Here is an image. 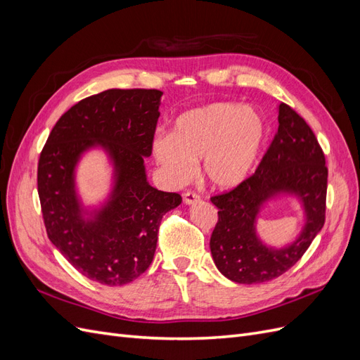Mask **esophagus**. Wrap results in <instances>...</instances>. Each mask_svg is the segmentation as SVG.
Instances as JSON below:
<instances>
[{
    "instance_id": "obj_1",
    "label": "esophagus",
    "mask_w": 360,
    "mask_h": 360,
    "mask_svg": "<svg viewBox=\"0 0 360 360\" xmlns=\"http://www.w3.org/2000/svg\"><path fill=\"white\" fill-rule=\"evenodd\" d=\"M201 198H200V195L198 193H195V192H186L183 195V202L184 204H188V205H191V204H195V202H198Z\"/></svg>"
}]
</instances>
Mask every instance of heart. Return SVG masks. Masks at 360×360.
Listing matches in <instances>:
<instances>
[{"label":"heart","instance_id":"b5f03b06","mask_svg":"<svg viewBox=\"0 0 360 360\" xmlns=\"http://www.w3.org/2000/svg\"><path fill=\"white\" fill-rule=\"evenodd\" d=\"M266 120L252 106L214 102L177 117L171 135H158L153 156L171 181H186L201 160V177L216 189L249 179L263 153Z\"/></svg>","mask_w":360,"mask_h":360}]
</instances>
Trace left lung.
Wrapping results in <instances>:
<instances>
[{
  "mask_svg": "<svg viewBox=\"0 0 360 360\" xmlns=\"http://www.w3.org/2000/svg\"><path fill=\"white\" fill-rule=\"evenodd\" d=\"M278 132L254 176L230 192L212 197L219 209L210 237L217 270L237 284H261L292 267L324 225L328 168L323 150L307 122L281 103ZM279 194H292L304 207L305 225L294 243L271 248L256 234L264 204Z\"/></svg>",
  "mask_w": 360,
  "mask_h": 360,
  "instance_id": "obj_1",
  "label": "left lung"
}]
</instances>
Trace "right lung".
<instances>
[{"instance_id": "add662e5", "label": "right lung", "mask_w": 360, "mask_h": 360, "mask_svg": "<svg viewBox=\"0 0 360 360\" xmlns=\"http://www.w3.org/2000/svg\"><path fill=\"white\" fill-rule=\"evenodd\" d=\"M159 90H106L73 105L53 126L37 168L43 222L52 245L69 263L103 285H124L155 257L163 214L181 197L147 181L160 115ZM103 148L115 168L110 197L94 211L82 205L74 169L85 150Z\"/></svg>"}]
</instances>
